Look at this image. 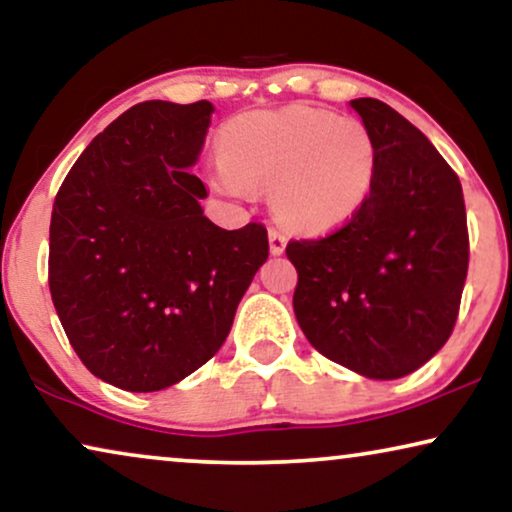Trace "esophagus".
Listing matches in <instances>:
<instances>
[{
	"label": "esophagus",
	"instance_id": "1",
	"mask_svg": "<svg viewBox=\"0 0 512 512\" xmlns=\"http://www.w3.org/2000/svg\"><path fill=\"white\" fill-rule=\"evenodd\" d=\"M268 237H270V251H272V254H275V256L284 254V249H286V235H284V230L270 228V230H268Z\"/></svg>",
	"mask_w": 512,
	"mask_h": 512
}]
</instances>
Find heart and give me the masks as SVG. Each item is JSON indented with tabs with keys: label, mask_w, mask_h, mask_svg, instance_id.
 I'll list each match as a JSON object with an SVG mask.
<instances>
[{
	"label": "heart",
	"mask_w": 512,
	"mask_h": 512,
	"mask_svg": "<svg viewBox=\"0 0 512 512\" xmlns=\"http://www.w3.org/2000/svg\"><path fill=\"white\" fill-rule=\"evenodd\" d=\"M377 174V142L359 118L289 104L235 116L221 135L212 184L247 198L268 186L275 214L303 233H328L366 205Z\"/></svg>",
	"instance_id": "heart-1"
}]
</instances>
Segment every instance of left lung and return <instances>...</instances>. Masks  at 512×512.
Masks as SVG:
<instances>
[{
	"instance_id": "1",
	"label": "left lung",
	"mask_w": 512,
	"mask_h": 512,
	"mask_svg": "<svg viewBox=\"0 0 512 512\" xmlns=\"http://www.w3.org/2000/svg\"><path fill=\"white\" fill-rule=\"evenodd\" d=\"M352 109L377 142L361 212L324 237L286 244L293 310L310 345L373 380L424 366L454 331L468 272L457 172L415 125L380 100Z\"/></svg>"
}]
</instances>
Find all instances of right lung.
I'll use <instances>...</instances> for the list:
<instances>
[{
  "instance_id": "1",
  "label": "right lung",
  "mask_w": 512,
  "mask_h": 512,
  "mask_svg": "<svg viewBox=\"0 0 512 512\" xmlns=\"http://www.w3.org/2000/svg\"><path fill=\"white\" fill-rule=\"evenodd\" d=\"M207 100L135 104L62 181L51 214L48 286L69 345L125 391L172 387L212 359L256 270L268 230H223L202 214L198 160Z\"/></svg>"
}]
</instances>
